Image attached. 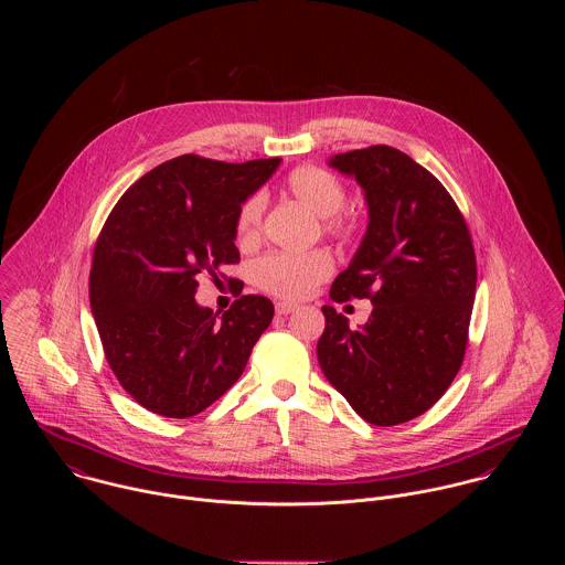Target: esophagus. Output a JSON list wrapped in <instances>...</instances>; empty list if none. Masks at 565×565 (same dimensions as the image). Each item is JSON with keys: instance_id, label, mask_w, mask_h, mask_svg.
Wrapping results in <instances>:
<instances>
[{"instance_id": "1", "label": "esophagus", "mask_w": 565, "mask_h": 565, "mask_svg": "<svg viewBox=\"0 0 565 565\" xmlns=\"http://www.w3.org/2000/svg\"><path fill=\"white\" fill-rule=\"evenodd\" d=\"M300 307L298 305H291V302H276V313L278 316H289V313H296Z\"/></svg>"}]
</instances>
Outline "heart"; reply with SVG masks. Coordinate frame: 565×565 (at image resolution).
<instances>
[{
    "instance_id": "heart-1",
    "label": "heart",
    "mask_w": 565,
    "mask_h": 565,
    "mask_svg": "<svg viewBox=\"0 0 565 565\" xmlns=\"http://www.w3.org/2000/svg\"><path fill=\"white\" fill-rule=\"evenodd\" d=\"M285 189L291 198H296L305 209H309L316 217H320L323 235L341 239L348 237L352 224L339 213L345 202V189L341 180L328 169L318 164H302L294 169ZM260 220H263V200L258 195L245 200L237 213L235 233L237 242L249 247L260 237ZM332 271V258L323 249L311 252H274L258 258L252 267L254 282L278 298L298 300L309 296Z\"/></svg>"
}]
</instances>
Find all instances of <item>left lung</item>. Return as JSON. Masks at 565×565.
Listing matches in <instances>:
<instances>
[{"label": "left lung", "mask_w": 565, "mask_h": 565, "mask_svg": "<svg viewBox=\"0 0 565 565\" xmlns=\"http://www.w3.org/2000/svg\"><path fill=\"white\" fill-rule=\"evenodd\" d=\"M367 202V231L330 298H370V320L322 307L318 361L328 383L370 424L396 426L437 403L457 376L477 291L470 231L444 184L390 146L334 154Z\"/></svg>", "instance_id": "left-lung-1"}]
</instances>
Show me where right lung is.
<instances>
[{"instance_id":"right-lung-1","label":"right lung","mask_w":565,"mask_h":565,"mask_svg":"<svg viewBox=\"0 0 565 565\" xmlns=\"http://www.w3.org/2000/svg\"><path fill=\"white\" fill-rule=\"evenodd\" d=\"M280 159L242 164L182 154L139 178L115 204L95 249L88 300L106 361L152 413L191 417L243 374L274 305L242 296L220 318L195 302L198 276L239 263L243 202Z\"/></svg>"}]
</instances>
